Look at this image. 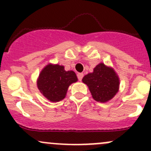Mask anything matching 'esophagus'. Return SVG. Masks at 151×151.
<instances>
[{"instance_id": "1", "label": "esophagus", "mask_w": 151, "mask_h": 151, "mask_svg": "<svg viewBox=\"0 0 151 151\" xmlns=\"http://www.w3.org/2000/svg\"><path fill=\"white\" fill-rule=\"evenodd\" d=\"M83 76H84V74H83V73H78V74H77V77H78V80H80V81H81Z\"/></svg>"}]
</instances>
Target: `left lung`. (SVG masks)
Instances as JSON below:
<instances>
[{
    "instance_id": "8db88e82",
    "label": "left lung",
    "mask_w": 151,
    "mask_h": 151,
    "mask_svg": "<svg viewBox=\"0 0 151 151\" xmlns=\"http://www.w3.org/2000/svg\"><path fill=\"white\" fill-rule=\"evenodd\" d=\"M88 85L93 99L99 102H106L112 99L119 89L120 80L118 74L111 67L99 63L83 78Z\"/></svg>"
}]
</instances>
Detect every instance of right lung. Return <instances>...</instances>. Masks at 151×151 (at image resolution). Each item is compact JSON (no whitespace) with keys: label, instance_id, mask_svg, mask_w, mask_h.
I'll list each match as a JSON object with an SVG mask.
<instances>
[{"label":"right lung","instance_id":"obj_1","mask_svg":"<svg viewBox=\"0 0 151 151\" xmlns=\"http://www.w3.org/2000/svg\"><path fill=\"white\" fill-rule=\"evenodd\" d=\"M77 81L74 71H66L63 66L50 63L39 74L37 87L45 98L50 101L57 102L66 97L69 85Z\"/></svg>","mask_w":151,"mask_h":151}]
</instances>
